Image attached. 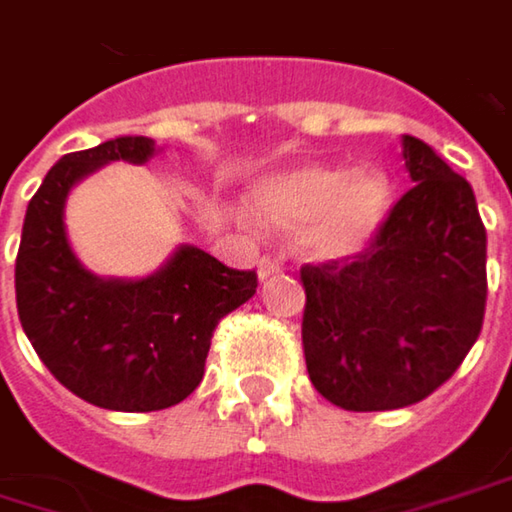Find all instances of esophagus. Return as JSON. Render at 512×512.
<instances>
[{
  "instance_id": "esophagus-1",
  "label": "esophagus",
  "mask_w": 512,
  "mask_h": 512,
  "mask_svg": "<svg viewBox=\"0 0 512 512\" xmlns=\"http://www.w3.org/2000/svg\"><path fill=\"white\" fill-rule=\"evenodd\" d=\"M284 266L278 263V260H272V257H260V263H257V278L260 281H266V278H272V275H278Z\"/></svg>"
}]
</instances>
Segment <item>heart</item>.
<instances>
[{
    "instance_id": "heart-1",
    "label": "heart",
    "mask_w": 512,
    "mask_h": 512,
    "mask_svg": "<svg viewBox=\"0 0 512 512\" xmlns=\"http://www.w3.org/2000/svg\"><path fill=\"white\" fill-rule=\"evenodd\" d=\"M394 202L391 176L376 165L347 170L330 162H298L260 176L249 188L257 226L298 234V255L316 266H345L365 255Z\"/></svg>"
}]
</instances>
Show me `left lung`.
Segmentation results:
<instances>
[{"label": "left lung", "mask_w": 512, "mask_h": 512, "mask_svg": "<svg viewBox=\"0 0 512 512\" xmlns=\"http://www.w3.org/2000/svg\"><path fill=\"white\" fill-rule=\"evenodd\" d=\"M414 182L371 249L304 266V356L321 397L347 411L426 400L475 345L487 304V231L472 185L403 136Z\"/></svg>", "instance_id": "left-lung-1"}]
</instances>
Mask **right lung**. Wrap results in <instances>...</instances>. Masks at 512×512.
Segmentation results:
<instances>
[{"label":"right lung","instance_id":"obj_1","mask_svg":"<svg viewBox=\"0 0 512 512\" xmlns=\"http://www.w3.org/2000/svg\"><path fill=\"white\" fill-rule=\"evenodd\" d=\"M147 136L109 138L63 156L31 196L16 255V310L28 342L60 385L109 411L182 403L205 374L214 327L246 304L255 272H237L191 243L144 278H101L75 255L66 199L112 162L144 165Z\"/></svg>","mask_w":512,"mask_h":512}]
</instances>
